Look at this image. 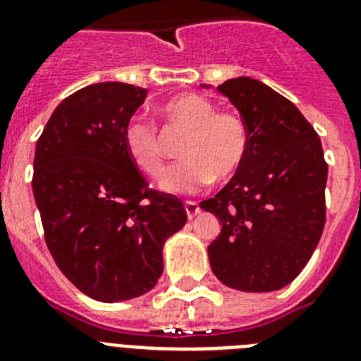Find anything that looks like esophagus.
<instances>
[{"label":"esophagus","instance_id":"obj_1","mask_svg":"<svg viewBox=\"0 0 361 361\" xmlns=\"http://www.w3.org/2000/svg\"><path fill=\"white\" fill-rule=\"evenodd\" d=\"M184 209H186V215L188 219H193V216L197 215V213L200 212L199 204L193 202V200H188V202H184Z\"/></svg>","mask_w":361,"mask_h":361}]
</instances>
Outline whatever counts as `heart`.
I'll return each mask as SVG.
<instances>
[{"label": "heart", "mask_w": 361, "mask_h": 361, "mask_svg": "<svg viewBox=\"0 0 361 361\" xmlns=\"http://www.w3.org/2000/svg\"><path fill=\"white\" fill-rule=\"evenodd\" d=\"M170 124L186 128L180 157L161 178V190L171 195H191L213 178L226 180L244 164L250 148V132L244 121L229 111H216L209 99L197 94H178L161 104ZM123 145L133 164L148 177L162 171V152L157 128L142 117H132L123 130Z\"/></svg>", "instance_id": "obj_1"}]
</instances>
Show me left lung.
Masks as SVG:
<instances>
[{
	"instance_id": "8db88e82",
	"label": "left lung",
	"mask_w": 361,
	"mask_h": 361,
	"mask_svg": "<svg viewBox=\"0 0 361 361\" xmlns=\"http://www.w3.org/2000/svg\"><path fill=\"white\" fill-rule=\"evenodd\" d=\"M216 90L240 114L250 148L231 180L200 202L220 222L209 266L231 289L276 291L300 275L324 231L322 141L298 108L262 81L235 78Z\"/></svg>"
}]
</instances>
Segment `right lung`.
Returning a JSON list of instances; mask_svg holds the SVG:
<instances>
[{"label":"right lung","mask_w":361,"mask_h":361,"mask_svg":"<svg viewBox=\"0 0 361 361\" xmlns=\"http://www.w3.org/2000/svg\"><path fill=\"white\" fill-rule=\"evenodd\" d=\"M148 90L95 82L61 101L37 139L32 190L44 240L70 282L99 302L145 295L164 242L186 224L183 202L148 190L123 130Z\"/></svg>","instance_id":"obj_1"}]
</instances>
